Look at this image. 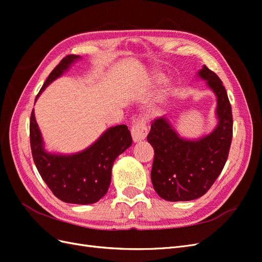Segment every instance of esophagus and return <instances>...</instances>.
<instances>
[{"label":"esophagus","mask_w":262,"mask_h":262,"mask_svg":"<svg viewBox=\"0 0 262 262\" xmlns=\"http://www.w3.org/2000/svg\"><path fill=\"white\" fill-rule=\"evenodd\" d=\"M132 134V140L134 143H138V142L143 141L147 136V128L143 120L138 121L136 124L132 126L131 129Z\"/></svg>","instance_id":"esophagus-1"}]
</instances>
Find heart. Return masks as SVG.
<instances>
[{"label": "heart", "instance_id": "1", "mask_svg": "<svg viewBox=\"0 0 262 262\" xmlns=\"http://www.w3.org/2000/svg\"><path fill=\"white\" fill-rule=\"evenodd\" d=\"M162 78V75L160 73H153L152 75H150L148 77L147 80V83L148 84H155L157 82H160ZM172 92V84L170 82H165L162 87L160 89V91H158L156 97L154 99V102H153V106H152V113L156 114L158 112H161V109L163 108V106L165 105L166 100L168 99V97L170 96V94Z\"/></svg>", "mask_w": 262, "mask_h": 262}]
</instances>
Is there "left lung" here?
I'll list each match as a JSON object with an SVG mask.
<instances>
[{"instance_id": "8db88e82", "label": "left lung", "mask_w": 262, "mask_h": 262, "mask_svg": "<svg viewBox=\"0 0 262 262\" xmlns=\"http://www.w3.org/2000/svg\"><path fill=\"white\" fill-rule=\"evenodd\" d=\"M195 77L205 81L216 97L214 129L199 138H185L170 117H162L152 123L147 136L155 153L153 187L162 199L171 202L194 200L207 192L223 169L232 143V107L223 83L205 66Z\"/></svg>"}]
</instances>
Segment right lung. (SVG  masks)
Returning a JSON list of instances; mask_svg holds the SVG:
<instances>
[{"label":"right lung","mask_w":262,"mask_h":262,"mask_svg":"<svg viewBox=\"0 0 262 262\" xmlns=\"http://www.w3.org/2000/svg\"><path fill=\"white\" fill-rule=\"evenodd\" d=\"M80 55L71 54L63 59L47 78L36 100L53 81L61 77ZM30 146L36 167L52 193L63 202L92 204L104 196L112 182V169L116 158L132 145L131 133L124 124L110 126L89 147L72 154L49 152L35 110L30 116Z\"/></svg>","instance_id":"1"}]
</instances>
